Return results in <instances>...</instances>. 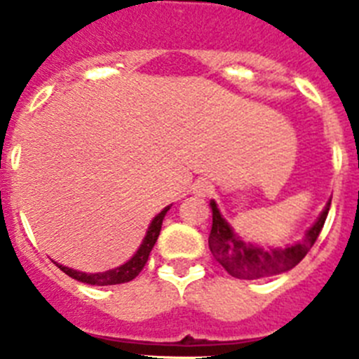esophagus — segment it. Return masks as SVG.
I'll return each instance as SVG.
<instances>
[{
  "label": "esophagus",
  "instance_id": "1",
  "mask_svg": "<svg viewBox=\"0 0 359 359\" xmlns=\"http://www.w3.org/2000/svg\"><path fill=\"white\" fill-rule=\"evenodd\" d=\"M192 190H194L196 196H210L212 192H214V187H212V183L208 182V180H198V182L194 183V187H192Z\"/></svg>",
  "mask_w": 359,
  "mask_h": 359
}]
</instances>
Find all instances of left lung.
Here are the masks:
<instances>
[{"label": "left lung", "instance_id": "8db88e82", "mask_svg": "<svg viewBox=\"0 0 359 359\" xmlns=\"http://www.w3.org/2000/svg\"><path fill=\"white\" fill-rule=\"evenodd\" d=\"M329 207L331 201H327L318 219L307 228L302 241L287 244L286 248H262L261 244L248 243L239 233H236L231 224L219 212L217 203L212 199V230L208 237V248L231 277L255 280V278L284 273L294 268L313 248L327 219Z\"/></svg>", "mask_w": 359, "mask_h": 359}]
</instances>
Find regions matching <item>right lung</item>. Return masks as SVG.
<instances>
[{"label":"right lung","instance_id":"1","mask_svg":"<svg viewBox=\"0 0 359 359\" xmlns=\"http://www.w3.org/2000/svg\"><path fill=\"white\" fill-rule=\"evenodd\" d=\"M172 205L165 207L156 217L152 219L151 224H149L147 231H145V237L142 241L140 248L136 250L135 255L129 259L128 262L116 266L115 269H107V271H102V273H84V271H77V269H72L68 266H62L59 262H55V266L61 271H65L68 277L75 278L79 282H84V284H90V286H115V284H123V282L133 280L135 277H138L142 269H144L145 262L149 259V253H151L152 246L156 244L158 236H160L161 223H163L165 214L170 210Z\"/></svg>","mask_w":359,"mask_h":359}]
</instances>
